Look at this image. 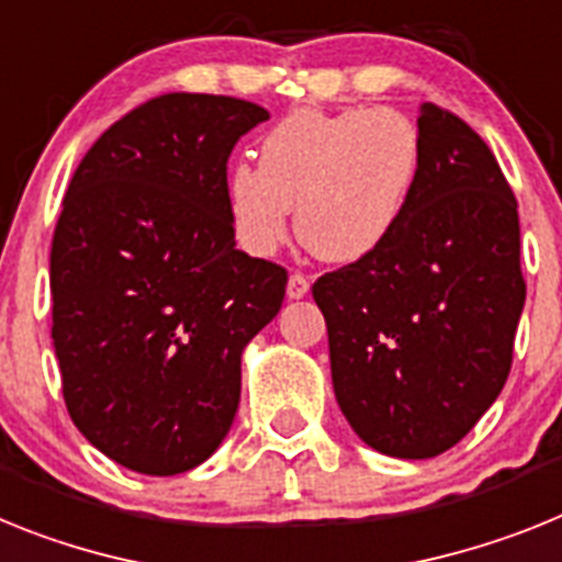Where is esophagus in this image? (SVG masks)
<instances>
[{
    "mask_svg": "<svg viewBox=\"0 0 562 562\" xmlns=\"http://www.w3.org/2000/svg\"><path fill=\"white\" fill-rule=\"evenodd\" d=\"M308 277L300 274V271H294V274L288 277V300H302V296L308 294Z\"/></svg>",
    "mask_w": 562,
    "mask_h": 562,
    "instance_id": "esophagus-1",
    "label": "esophagus"
}]
</instances>
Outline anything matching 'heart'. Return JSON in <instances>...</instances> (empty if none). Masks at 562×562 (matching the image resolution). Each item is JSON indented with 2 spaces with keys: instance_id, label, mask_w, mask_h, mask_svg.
Instances as JSON below:
<instances>
[{
  "instance_id": "obj_1",
  "label": "heart",
  "mask_w": 562,
  "mask_h": 562,
  "mask_svg": "<svg viewBox=\"0 0 562 562\" xmlns=\"http://www.w3.org/2000/svg\"><path fill=\"white\" fill-rule=\"evenodd\" d=\"M418 172L422 138L402 112L300 110L268 130L260 166H228V217L240 246L268 257L296 209V232L316 257L362 262L398 234Z\"/></svg>"
}]
</instances>
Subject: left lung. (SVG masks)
<instances>
[{
  "mask_svg": "<svg viewBox=\"0 0 562 562\" xmlns=\"http://www.w3.org/2000/svg\"><path fill=\"white\" fill-rule=\"evenodd\" d=\"M418 138L396 237L314 282L341 413L368 447L413 461L456 447L501 396L526 302L517 200L492 149L436 104Z\"/></svg>",
  "mask_w": 562,
  "mask_h": 562,
  "instance_id": "8db88e82",
  "label": "left lung"
}]
</instances>
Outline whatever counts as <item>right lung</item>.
Masks as SVG:
<instances>
[{
    "mask_svg": "<svg viewBox=\"0 0 562 562\" xmlns=\"http://www.w3.org/2000/svg\"><path fill=\"white\" fill-rule=\"evenodd\" d=\"M268 119L228 95L169 92L81 158L50 248L53 348L81 436L144 475L206 461L240 404V359L288 271L234 243L226 164Z\"/></svg>",
    "mask_w": 562,
    "mask_h": 562,
    "instance_id": "obj_1",
    "label": "right lung"
}]
</instances>
